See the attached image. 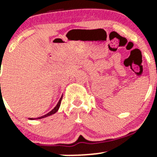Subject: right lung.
<instances>
[{"label": "right lung", "instance_id": "obj_1", "mask_svg": "<svg viewBox=\"0 0 157 157\" xmlns=\"http://www.w3.org/2000/svg\"><path fill=\"white\" fill-rule=\"evenodd\" d=\"M0 85H1V84H0ZM62 98H63V95H62V96H61L60 99V100H59V102H57V105H56L55 107L54 108V109H52L51 111H49V112H48V113H46V114L44 115V116H42V117H37V118H29V120H39V119L45 118V117H46L51 116V115L54 114V113H55L56 112H57V111H58L59 108H60V103H61V100H62Z\"/></svg>", "mask_w": 157, "mask_h": 157}]
</instances>
